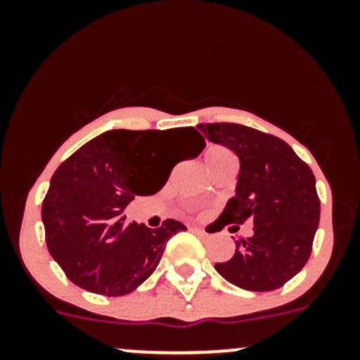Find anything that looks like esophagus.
<instances>
[{"instance_id":"esophagus-1","label":"esophagus","mask_w":360,"mask_h":360,"mask_svg":"<svg viewBox=\"0 0 360 360\" xmlns=\"http://www.w3.org/2000/svg\"><path fill=\"white\" fill-rule=\"evenodd\" d=\"M191 230H193V232H196V233H205V230L200 229V226H191Z\"/></svg>"}]
</instances>
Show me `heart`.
Wrapping results in <instances>:
<instances>
[{
  "mask_svg": "<svg viewBox=\"0 0 360 360\" xmlns=\"http://www.w3.org/2000/svg\"><path fill=\"white\" fill-rule=\"evenodd\" d=\"M205 162H206V167H208V171L212 172V171H214V169L225 166V164L235 162V157L232 152L229 150V148L213 146V147L206 148ZM188 212L193 214H203V210L198 208V206H188Z\"/></svg>",
  "mask_w": 360,
  "mask_h": 360,
  "instance_id": "obj_1",
  "label": "heart"
}]
</instances>
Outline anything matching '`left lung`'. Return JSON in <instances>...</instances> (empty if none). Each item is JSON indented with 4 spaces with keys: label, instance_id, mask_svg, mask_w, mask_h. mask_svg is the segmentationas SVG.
<instances>
[{
    "label": "left lung",
    "instance_id": "1",
    "mask_svg": "<svg viewBox=\"0 0 360 360\" xmlns=\"http://www.w3.org/2000/svg\"><path fill=\"white\" fill-rule=\"evenodd\" d=\"M200 130L240 160L235 196L217 221L232 223L237 230L242 223H254L252 237L237 240L233 257L214 264V269L247 291L284 286L308 262L320 221L311 169L284 140L255 128L201 123Z\"/></svg>",
    "mask_w": 360,
    "mask_h": 360
}]
</instances>
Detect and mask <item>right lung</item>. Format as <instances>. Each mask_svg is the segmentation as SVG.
<instances>
[{"instance_id": "right-lung-1", "label": "right lung", "mask_w": 360, "mask_h": 360, "mask_svg": "<svg viewBox=\"0 0 360 360\" xmlns=\"http://www.w3.org/2000/svg\"><path fill=\"white\" fill-rule=\"evenodd\" d=\"M179 143L194 159L205 140L193 127L172 130H110L89 140L53 172L42 203L45 242L76 286L105 296L137 289L152 272L172 235L186 226L162 221L159 229L125 223L135 196L162 189L177 162L169 152Z\"/></svg>"}]
</instances>
